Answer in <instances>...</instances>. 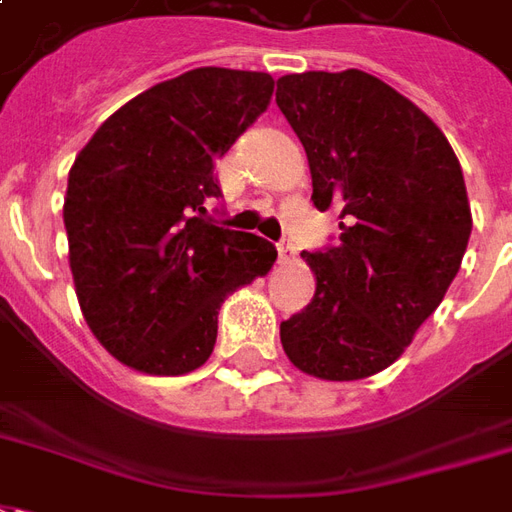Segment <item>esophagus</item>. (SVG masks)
Instances as JSON below:
<instances>
[{
	"label": "esophagus",
	"mask_w": 512,
	"mask_h": 512,
	"mask_svg": "<svg viewBox=\"0 0 512 512\" xmlns=\"http://www.w3.org/2000/svg\"><path fill=\"white\" fill-rule=\"evenodd\" d=\"M297 259V253H294V245L288 240L278 242V261L280 264H291V261Z\"/></svg>",
	"instance_id": "obj_1"
}]
</instances>
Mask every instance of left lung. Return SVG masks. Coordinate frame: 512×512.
Listing matches in <instances>:
<instances>
[{"label":"left lung","instance_id":"8db88e82","mask_svg":"<svg viewBox=\"0 0 512 512\" xmlns=\"http://www.w3.org/2000/svg\"><path fill=\"white\" fill-rule=\"evenodd\" d=\"M313 175V205L340 242L302 253L315 294L280 324L294 367L359 380L402 356L440 307L472 232L451 142L407 96L361 69L283 75L275 94Z\"/></svg>","mask_w":512,"mask_h":512}]
</instances>
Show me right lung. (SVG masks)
Returning <instances> with one entry per match:
<instances>
[{"label":"right lung","instance_id":"right-lung-1","mask_svg":"<svg viewBox=\"0 0 512 512\" xmlns=\"http://www.w3.org/2000/svg\"><path fill=\"white\" fill-rule=\"evenodd\" d=\"M272 88L267 72H183L115 110L69 169L75 294L96 340L126 367H202L221 302L278 259L272 242L215 226L205 207L221 197L215 159L267 110Z\"/></svg>","mask_w":512,"mask_h":512}]
</instances>
